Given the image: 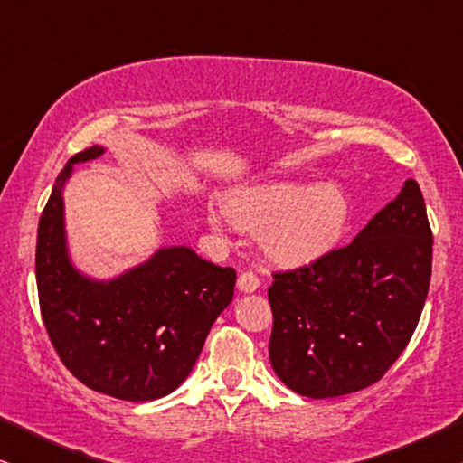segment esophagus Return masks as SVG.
<instances>
[{
	"label": "esophagus",
	"mask_w": 463,
	"mask_h": 463,
	"mask_svg": "<svg viewBox=\"0 0 463 463\" xmlns=\"http://www.w3.org/2000/svg\"><path fill=\"white\" fill-rule=\"evenodd\" d=\"M238 288L242 293H255L259 288V278L252 271H244V274L238 276Z\"/></svg>",
	"instance_id": "1"
}]
</instances>
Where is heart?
Here are the masks:
<instances>
[{
	"mask_svg": "<svg viewBox=\"0 0 463 463\" xmlns=\"http://www.w3.org/2000/svg\"><path fill=\"white\" fill-rule=\"evenodd\" d=\"M223 214L240 232L259 233L263 255L282 268L312 265L337 249L352 221V202L337 183L271 181L233 189L223 198ZM214 225H223L211 213Z\"/></svg>",
	"mask_w": 463,
	"mask_h": 463,
	"instance_id": "obj_1",
	"label": "heart"
}]
</instances>
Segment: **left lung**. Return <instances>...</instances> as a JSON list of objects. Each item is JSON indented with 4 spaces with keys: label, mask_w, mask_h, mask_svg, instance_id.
Instances as JSON below:
<instances>
[{
    "label": "left lung",
    "mask_w": 463,
    "mask_h": 463,
    "mask_svg": "<svg viewBox=\"0 0 463 463\" xmlns=\"http://www.w3.org/2000/svg\"><path fill=\"white\" fill-rule=\"evenodd\" d=\"M432 244L421 189L409 179L344 249L274 274L269 360L282 383L335 398L379 382L420 322Z\"/></svg>",
    "instance_id": "left-lung-1"
}]
</instances>
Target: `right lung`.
Listing matches in <instances>:
<instances>
[{"mask_svg":"<svg viewBox=\"0 0 463 463\" xmlns=\"http://www.w3.org/2000/svg\"><path fill=\"white\" fill-rule=\"evenodd\" d=\"M103 154L99 145L75 154L42 213L35 249L42 318L62 364L81 383L119 401H156L192 373L213 322L233 299L236 271L187 246H164L109 280L81 274L69 257L62 189L73 164Z\"/></svg>","mask_w":463,"mask_h":463,"instance_id":"right-lung-1","label":"right lung"}]
</instances>
